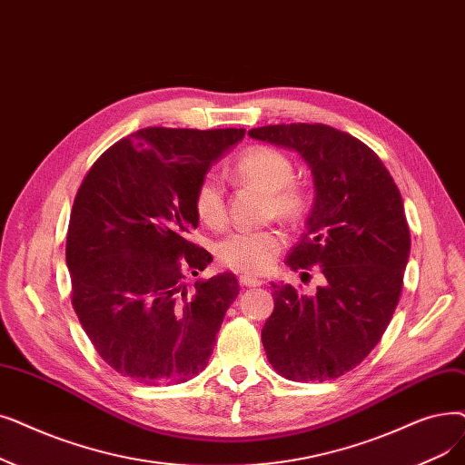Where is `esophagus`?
<instances>
[{
    "label": "esophagus",
    "mask_w": 465,
    "mask_h": 465,
    "mask_svg": "<svg viewBox=\"0 0 465 465\" xmlns=\"http://www.w3.org/2000/svg\"><path fill=\"white\" fill-rule=\"evenodd\" d=\"M239 285L241 287H260L262 281L252 275H239Z\"/></svg>",
    "instance_id": "34e87169"
}]
</instances>
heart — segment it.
Wrapping results in <instances>:
<instances>
[{
	"instance_id": "b5f03b06",
	"label": "heart",
	"mask_w": 465,
	"mask_h": 465,
	"mask_svg": "<svg viewBox=\"0 0 465 465\" xmlns=\"http://www.w3.org/2000/svg\"><path fill=\"white\" fill-rule=\"evenodd\" d=\"M233 176L243 184L264 190L268 195L266 216L285 224H300L308 214V193L294 183L292 159L272 146H249L233 161ZM193 213L201 224L218 230L226 224V193L220 178L207 173L197 180L192 193ZM285 247V235L275 228L241 230L216 245V260L239 273H264Z\"/></svg>"
}]
</instances>
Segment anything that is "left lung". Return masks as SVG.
<instances>
[{
	"label": "left lung",
	"mask_w": 465,
	"mask_h": 465,
	"mask_svg": "<svg viewBox=\"0 0 465 465\" xmlns=\"http://www.w3.org/2000/svg\"><path fill=\"white\" fill-rule=\"evenodd\" d=\"M249 134L296 150L310 165L315 203L287 266H319L325 277L313 296L273 287L262 344L270 365L289 380L340 378L374 350L399 304L411 252L401 192L367 144L334 127L281 124Z\"/></svg>",
	"instance_id": "left-lung-1"
}]
</instances>
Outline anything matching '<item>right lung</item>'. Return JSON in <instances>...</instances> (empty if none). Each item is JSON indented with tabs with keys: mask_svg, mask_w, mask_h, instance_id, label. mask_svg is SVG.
Returning <instances> with one entry per match:
<instances>
[{
	"mask_svg": "<svg viewBox=\"0 0 465 465\" xmlns=\"http://www.w3.org/2000/svg\"><path fill=\"white\" fill-rule=\"evenodd\" d=\"M245 129L146 127L117 140L79 186L66 235L72 306L96 353L133 381L180 383L207 367L233 273L195 281L213 256L190 241L192 193Z\"/></svg>",
	"mask_w": 465,
	"mask_h": 465,
	"instance_id": "right-lung-1",
	"label": "right lung"
}]
</instances>
